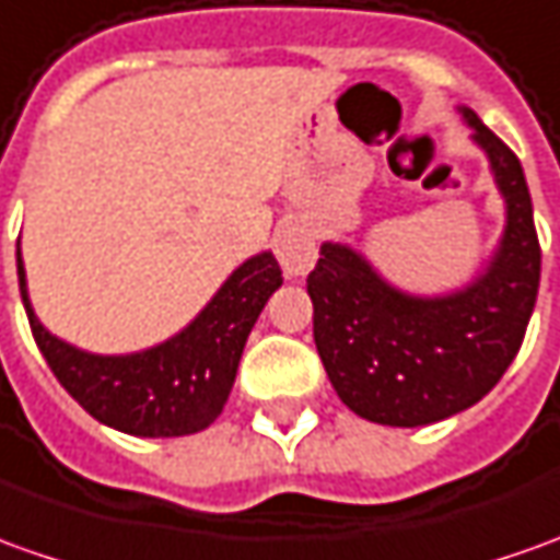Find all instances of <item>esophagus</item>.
<instances>
[{
	"label": "esophagus",
	"instance_id": "esophagus-1",
	"mask_svg": "<svg viewBox=\"0 0 560 560\" xmlns=\"http://www.w3.org/2000/svg\"><path fill=\"white\" fill-rule=\"evenodd\" d=\"M276 257L284 276H306L318 257L315 235L303 220H284L276 232Z\"/></svg>",
	"mask_w": 560,
	"mask_h": 560
}]
</instances>
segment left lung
<instances>
[{
  "label": "left lung",
  "mask_w": 560,
  "mask_h": 560,
  "mask_svg": "<svg viewBox=\"0 0 560 560\" xmlns=\"http://www.w3.org/2000/svg\"><path fill=\"white\" fill-rule=\"evenodd\" d=\"M505 201L488 269L454 294L392 288L359 250L325 242L306 279L312 337L346 408L380 425H429L481 401L518 355L539 291L534 205L515 152L459 106Z\"/></svg>",
  "instance_id": "obj_1"
}]
</instances>
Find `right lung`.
<instances>
[{
	"label": "right lung",
	"instance_id": "right-lung-1",
	"mask_svg": "<svg viewBox=\"0 0 560 560\" xmlns=\"http://www.w3.org/2000/svg\"><path fill=\"white\" fill-rule=\"evenodd\" d=\"M18 279L36 346L60 386L109 429L137 439H177L208 429L220 417L250 328L281 288V269L269 250L250 257L180 334L131 355H94L42 325L26 294L21 242Z\"/></svg>",
	"mask_w": 560,
	"mask_h": 560
}]
</instances>
